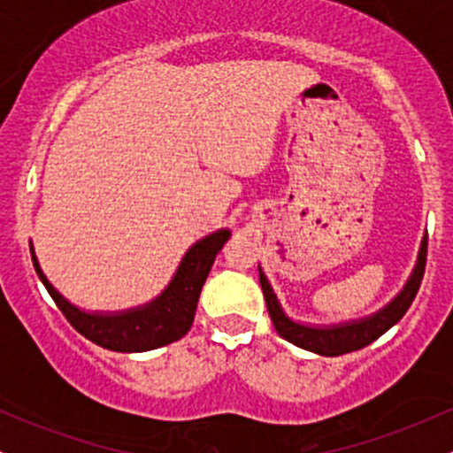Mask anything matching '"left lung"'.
<instances>
[{"label":"left lung","mask_w":453,"mask_h":453,"mask_svg":"<svg viewBox=\"0 0 453 453\" xmlns=\"http://www.w3.org/2000/svg\"><path fill=\"white\" fill-rule=\"evenodd\" d=\"M426 249H428V234H424L422 242H419L418 259H415V266L411 270L407 283L403 285V289L394 296L386 306L375 311V313L360 317V319H349L341 321V324H304V321L294 319L288 315V311L280 304L279 296L274 294L273 285L264 273L262 266L259 270V283H262L264 298H266V306L270 319H273L274 330L279 332V336H283L285 341H289L292 345L300 347V349L313 351L317 356H342V353L357 351L362 347L371 345L372 341H377L379 336L386 334L392 326H396L403 315L407 313V309L413 303L415 294H418L419 283H422L424 268H426Z\"/></svg>","instance_id":"8db88e82"}]
</instances>
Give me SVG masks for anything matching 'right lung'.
Segmentation results:
<instances>
[{
  "label": "right lung",
  "instance_id": "add662e5",
  "mask_svg": "<svg viewBox=\"0 0 453 453\" xmlns=\"http://www.w3.org/2000/svg\"><path fill=\"white\" fill-rule=\"evenodd\" d=\"M230 227L209 234L187 249L179 268L170 279V283L161 289L149 303L132 306L123 311H85L72 304L55 285L46 279L34 244L29 242L31 262L35 273L44 283L46 292L59 306L65 319L81 332L85 339L111 351L140 353L157 349L170 342L183 339L189 332L196 317V306L200 300L204 280L209 277L212 262L223 244L230 238Z\"/></svg>",
  "mask_w": 453,
  "mask_h": 453
}]
</instances>
